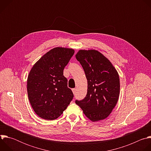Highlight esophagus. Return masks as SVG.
I'll return each instance as SVG.
<instances>
[{
	"mask_svg": "<svg viewBox=\"0 0 151 151\" xmlns=\"http://www.w3.org/2000/svg\"><path fill=\"white\" fill-rule=\"evenodd\" d=\"M72 90V92H73V94H75V93H76V88H73Z\"/></svg>",
	"mask_w": 151,
	"mask_h": 151,
	"instance_id": "esophagus-1",
	"label": "esophagus"
}]
</instances>
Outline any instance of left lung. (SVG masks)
I'll return each mask as SVG.
<instances>
[{
    "label": "left lung",
    "mask_w": 151,
    "mask_h": 151,
    "mask_svg": "<svg viewBox=\"0 0 151 151\" xmlns=\"http://www.w3.org/2000/svg\"><path fill=\"white\" fill-rule=\"evenodd\" d=\"M87 79V94L75 103L93 122L106 119L115 107L119 96L117 70L103 54L95 50H80L75 55Z\"/></svg>",
    "instance_id": "8db88e82"
}]
</instances>
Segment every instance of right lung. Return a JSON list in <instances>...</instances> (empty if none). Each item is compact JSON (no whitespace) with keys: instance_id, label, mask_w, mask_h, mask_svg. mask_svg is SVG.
I'll return each instance as SVG.
<instances>
[{"instance_id":"add662e5","label":"right lung","mask_w":151,"mask_h":151,"mask_svg":"<svg viewBox=\"0 0 151 151\" xmlns=\"http://www.w3.org/2000/svg\"><path fill=\"white\" fill-rule=\"evenodd\" d=\"M74 52L72 48H54L36 61L29 72V100L35 112L42 119H57L73 99L63 70Z\"/></svg>"}]
</instances>
